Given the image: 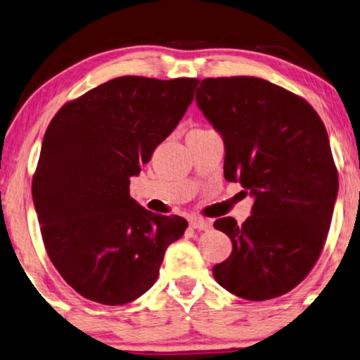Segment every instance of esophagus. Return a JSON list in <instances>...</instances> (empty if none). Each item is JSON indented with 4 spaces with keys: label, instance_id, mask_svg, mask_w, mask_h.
<instances>
[{
    "label": "esophagus",
    "instance_id": "34e87169",
    "mask_svg": "<svg viewBox=\"0 0 360 360\" xmlns=\"http://www.w3.org/2000/svg\"><path fill=\"white\" fill-rule=\"evenodd\" d=\"M210 221L205 219H200V217H195V219L190 220V227L197 229V230H208L210 229Z\"/></svg>",
    "mask_w": 360,
    "mask_h": 360
}]
</instances>
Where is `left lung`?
<instances>
[{
    "instance_id": "1",
    "label": "left lung",
    "mask_w": 360,
    "mask_h": 360,
    "mask_svg": "<svg viewBox=\"0 0 360 360\" xmlns=\"http://www.w3.org/2000/svg\"><path fill=\"white\" fill-rule=\"evenodd\" d=\"M195 100L224 140L225 180L254 197L243 225L215 220L232 240L215 281L247 300L287 294L329 233L339 179L326 127L307 101L255 77L207 78Z\"/></svg>"
}]
</instances>
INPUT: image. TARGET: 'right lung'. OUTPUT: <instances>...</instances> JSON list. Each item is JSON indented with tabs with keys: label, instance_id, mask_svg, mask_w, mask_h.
<instances>
[{
	"label": "right lung",
	"instance_id": "1",
	"mask_svg": "<svg viewBox=\"0 0 360 360\" xmlns=\"http://www.w3.org/2000/svg\"><path fill=\"white\" fill-rule=\"evenodd\" d=\"M197 85V78L118 77L66 103L48 125L33 203L48 257L85 299H139L188 227L184 217L152 214L133 200L130 179L175 130Z\"/></svg>",
	"mask_w": 360,
	"mask_h": 360
}]
</instances>
